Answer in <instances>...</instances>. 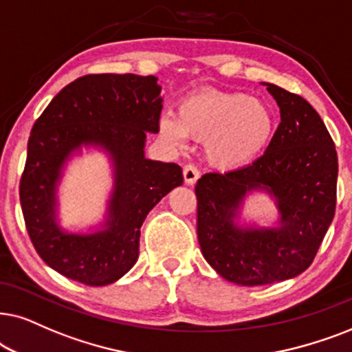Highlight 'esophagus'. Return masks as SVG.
I'll use <instances>...</instances> for the list:
<instances>
[{
  "instance_id": "obj_1",
  "label": "esophagus",
  "mask_w": 352,
  "mask_h": 352,
  "mask_svg": "<svg viewBox=\"0 0 352 352\" xmlns=\"http://www.w3.org/2000/svg\"><path fill=\"white\" fill-rule=\"evenodd\" d=\"M184 179L188 185H195L196 180L199 179L198 168H196L195 166H191V164H186V166L184 167Z\"/></svg>"
}]
</instances>
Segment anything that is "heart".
Returning a JSON list of instances; mask_svg holds the SVG:
<instances>
[{
  "label": "heart",
  "mask_w": 352,
  "mask_h": 352,
  "mask_svg": "<svg viewBox=\"0 0 352 352\" xmlns=\"http://www.w3.org/2000/svg\"><path fill=\"white\" fill-rule=\"evenodd\" d=\"M159 130L172 143L204 140V154L219 170H238L265 151L275 116L265 102L243 91L198 90L179 102L177 116L164 114Z\"/></svg>",
  "instance_id": "1"
}]
</instances>
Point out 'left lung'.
I'll use <instances>...</instances> for the list:
<instances>
[{"mask_svg": "<svg viewBox=\"0 0 352 352\" xmlns=\"http://www.w3.org/2000/svg\"><path fill=\"white\" fill-rule=\"evenodd\" d=\"M280 125L250 166L206 173L196 184L198 240L220 277L243 287L293 278L312 264L335 215L338 156L325 124L309 102L272 83ZM276 199L278 228H241L234 220L246 194Z\"/></svg>", "mask_w": 352, "mask_h": 352, "instance_id": "left-lung-1", "label": "left lung"}]
</instances>
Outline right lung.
<instances>
[{
    "instance_id": "add662e5",
    "label": "right lung",
    "mask_w": 352,
    "mask_h": 352,
    "mask_svg": "<svg viewBox=\"0 0 352 352\" xmlns=\"http://www.w3.org/2000/svg\"><path fill=\"white\" fill-rule=\"evenodd\" d=\"M161 111L154 75L90 74L64 87L36 119L19 196L30 240L51 269L102 287L135 265L148 212L184 184L180 166L144 157L146 132H159ZM82 146L110 154L115 188L102 229L69 234L55 222V191L65 162Z\"/></svg>"
}]
</instances>
